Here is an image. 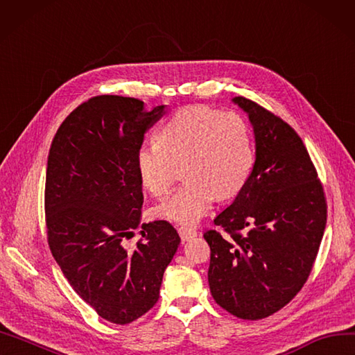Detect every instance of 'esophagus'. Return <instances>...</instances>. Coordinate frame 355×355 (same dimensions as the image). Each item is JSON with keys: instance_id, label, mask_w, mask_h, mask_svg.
<instances>
[{"instance_id": "esophagus-1", "label": "esophagus", "mask_w": 355, "mask_h": 355, "mask_svg": "<svg viewBox=\"0 0 355 355\" xmlns=\"http://www.w3.org/2000/svg\"><path fill=\"white\" fill-rule=\"evenodd\" d=\"M178 232H179V236H180V239H182V241H184V242H185V241H189V239H193V237L197 236L196 230L191 228V227H184V225H182V227H179Z\"/></svg>"}]
</instances>
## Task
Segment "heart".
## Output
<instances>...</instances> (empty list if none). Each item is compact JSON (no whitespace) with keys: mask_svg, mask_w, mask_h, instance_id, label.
Masks as SVG:
<instances>
[{"mask_svg":"<svg viewBox=\"0 0 355 355\" xmlns=\"http://www.w3.org/2000/svg\"><path fill=\"white\" fill-rule=\"evenodd\" d=\"M187 178L155 214L196 224L216 197L239 194L251 176L254 148L245 121L207 106H187L162 123L158 139L141 143L136 154L139 178L150 194L164 197L179 166Z\"/></svg>","mask_w":355,"mask_h":355,"instance_id":"1","label":"heart"}]
</instances>
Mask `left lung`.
Here are the masks:
<instances>
[{"instance_id":"1","label":"left lung","mask_w":355,"mask_h":355,"mask_svg":"<svg viewBox=\"0 0 355 355\" xmlns=\"http://www.w3.org/2000/svg\"><path fill=\"white\" fill-rule=\"evenodd\" d=\"M255 136V162L246 185L209 230L207 279L223 309L261 320L302 290L317 258L327 223L321 182L302 139L288 123L245 97Z\"/></svg>"}]
</instances>
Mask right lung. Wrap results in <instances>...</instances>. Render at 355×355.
<instances>
[{
	"instance_id": "right-lung-1",
	"label": "right lung",
	"mask_w": 355,
	"mask_h": 355,
	"mask_svg": "<svg viewBox=\"0 0 355 355\" xmlns=\"http://www.w3.org/2000/svg\"><path fill=\"white\" fill-rule=\"evenodd\" d=\"M164 106L98 95L76 107L56 131L47 157V242L67 281L101 318L130 324L158 302L180 237L167 221L140 225L141 180L136 154ZM141 227L132 250L123 241Z\"/></svg>"
}]
</instances>
